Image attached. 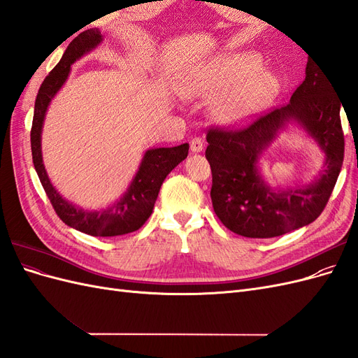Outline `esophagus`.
Instances as JSON below:
<instances>
[{"label": "esophagus", "mask_w": 358, "mask_h": 358, "mask_svg": "<svg viewBox=\"0 0 358 358\" xmlns=\"http://www.w3.org/2000/svg\"><path fill=\"white\" fill-rule=\"evenodd\" d=\"M189 146H191V152H194V154H199V152H201V150L204 149L203 140L199 138V137H194L191 142H189Z\"/></svg>", "instance_id": "34e87169"}]
</instances>
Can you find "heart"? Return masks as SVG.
<instances>
[{
    "mask_svg": "<svg viewBox=\"0 0 358 358\" xmlns=\"http://www.w3.org/2000/svg\"><path fill=\"white\" fill-rule=\"evenodd\" d=\"M254 53L239 52L218 57L189 71L180 90L189 99H210V112L224 125H239L273 101L279 92L278 76L259 69Z\"/></svg>",
    "mask_w": 358,
    "mask_h": 358,
    "instance_id": "b5f03b06",
    "label": "heart"
}]
</instances>
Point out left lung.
<instances>
[{"mask_svg":"<svg viewBox=\"0 0 358 358\" xmlns=\"http://www.w3.org/2000/svg\"><path fill=\"white\" fill-rule=\"evenodd\" d=\"M330 74L308 61L306 78L287 106L237 131L210 129L208 158L212 169L210 197L221 222L252 239L282 236L315 221L331 196L343 162L341 100ZM301 129L324 155L319 176L305 186L272 187L259 162L280 132Z\"/></svg>","mask_w":358,"mask_h":358,"instance_id":"left-lung-1","label":"left lung"}]
</instances>
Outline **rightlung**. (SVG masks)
I'll use <instances>...</instances> for the list:
<instances>
[{
    "label": "right lung",
    "mask_w": 358,
    "mask_h": 358,
    "mask_svg": "<svg viewBox=\"0 0 358 358\" xmlns=\"http://www.w3.org/2000/svg\"><path fill=\"white\" fill-rule=\"evenodd\" d=\"M104 36L99 28L86 29L67 46L66 52L48 78L43 80L34 106V119L31 128L32 162L43 188L62 222L71 229L96 237L121 236L138 230L154 210L162 182L179 162L188 157L189 145L183 143L175 148H149L129 182L125 192L113 204L101 209H86L67 199L52 185L43 162L41 131L49 106L55 95L66 85L71 66L95 50L103 43Z\"/></svg>",
    "instance_id": "1"
}]
</instances>
